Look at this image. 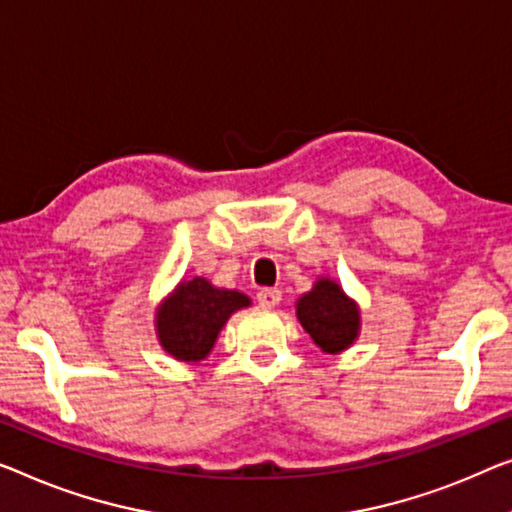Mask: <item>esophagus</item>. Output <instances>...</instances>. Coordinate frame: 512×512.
Masks as SVG:
<instances>
[{"label": "esophagus", "instance_id": "obj_1", "mask_svg": "<svg viewBox=\"0 0 512 512\" xmlns=\"http://www.w3.org/2000/svg\"><path fill=\"white\" fill-rule=\"evenodd\" d=\"M280 296L282 292L278 287H264L257 292V303L262 305V308H276L280 303Z\"/></svg>", "mask_w": 512, "mask_h": 512}]
</instances>
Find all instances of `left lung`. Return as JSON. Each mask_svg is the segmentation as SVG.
Returning a JSON list of instances; mask_svg holds the SVG:
<instances>
[{"mask_svg": "<svg viewBox=\"0 0 512 512\" xmlns=\"http://www.w3.org/2000/svg\"><path fill=\"white\" fill-rule=\"evenodd\" d=\"M296 315L310 338L324 352L335 354L347 349L358 335V308L333 280H317L312 292L296 303Z\"/></svg>", "mask_w": 512, "mask_h": 512, "instance_id": "8db88e82", "label": "left lung"}]
</instances>
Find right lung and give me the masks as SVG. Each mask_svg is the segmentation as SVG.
Wrapping results in <instances>:
<instances>
[{"mask_svg": "<svg viewBox=\"0 0 512 512\" xmlns=\"http://www.w3.org/2000/svg\"><path fill=\"white\" fill-rule=\"evenodd\" d=\"M246 305V294L218 289L204 278L181 282L158 312L160 345L179 361H202L232 312Z\"/></svg>", "mask_w": 512, "mask_h": 512, "instance_id": "add662e5", "label": "right lung"}]
</instances>
